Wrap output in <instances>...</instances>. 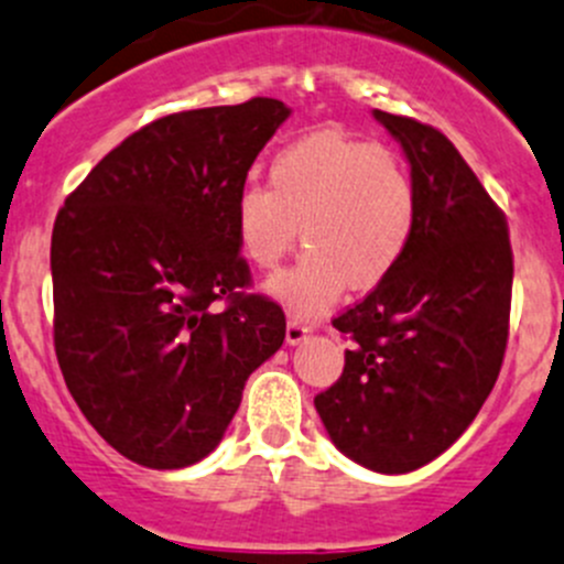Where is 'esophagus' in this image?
<instances>
[{
  "label": "esophagus",
  "instance_id": "esophagus-1",
  "mask_svg": "<svg viewBox=\"0 0 564 564\" xmlns=\"http://www.w3.org/2000/svg\"><path fill=\"white\" fill-rule=\"evenodd\" d=\"M311 336V327L305 325L300 316H289V325H286V341L289 344H300Z\"/></svg>",
  "mask_w": 564,
  "mask_h": 564
}]
</instances>
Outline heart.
Instances as JSON below:
<instances>
[{
  "label": "heart",
  "instance_id": "b5f03b06",
  "mask_svg": "<svg viewBox=\"0 0 564 564\" xmlns=\"http://www.w3.org/2000/svg\"><path fill=\"white\" fill-rule=\"evenodd\" d=\"M237 242L245 259L272 272L300 239L308 250L270 283L297 314H316L347 283L355 292L386 281L408 253L419 220V189L391 149L316 129L270 162V189L237 195Z\"/></svg>",
  "mask_w": 564,
  "mask_h": 564
}]
</instances>
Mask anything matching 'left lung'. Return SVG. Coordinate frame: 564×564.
<instances>
[{"label": "left lung", "instance_id": "1", "mask_svg": "<svg viewBox=\"0 0 564 564\" xmlns=\"http://www.w3.org/2000/svg\"><path fill=\"white\" fill-rule=\"evenodd\" d=\"M419 189L413 242L397 270L333 316L344 371L314 404L360 466L404 474L449 449L479 413L510 336L512 248L505 212L435 126L375 109Z\"/></svg>", "mask_w": 564, "mask_h": 564}]
</instances>
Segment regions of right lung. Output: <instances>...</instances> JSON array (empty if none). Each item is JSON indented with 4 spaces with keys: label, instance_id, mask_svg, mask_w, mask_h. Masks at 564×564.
<instances>
[{
    "label": "right lung",
    "instance_id": "1",
    "mask_svg": "<svg viewBox=\"0 0 564 564\" xmlns=\"http://www.w3.org/2000/svg\"><path fill=\"white\" fill-rule=\"evenodd\" d=\"M286 118L256 96L151 120L57 212L54 352L85 419L131 463L204 460L283 344L281 305L248 292L234 212Z\"/></svg>",
    "mask_w": 564,
    "mask_h": 564
}]
</instances>
